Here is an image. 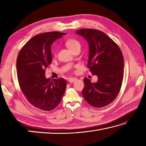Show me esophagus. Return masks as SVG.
I'll use <instances>...</instances> for the list:
<instances>
[{
    "label": "esophagus",
    "mask_w": 146,
    "mask_h": 146,
    "mask_svg": "<svg viewBox=\"0 0 146 146\" xmlns=\"http://www.w3.org/2000/svg\"><path fill=\"white\" fill-rule=\"evenodd\" d=\"M76 80H77V79L75 78H68V82H69L70 83H74V82H75Z\"/></svg>",
    "instance_id": "1"
}]
</instances>
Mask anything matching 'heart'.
<instances>
[{"mask_svg":"<svg viewBox=\"0 0 146 146\" xmlns=\"http://www.w3.org/2000/svg\"><path fill=\"white\" fill-rule=\"evenodd\" d=\"M65 44H66V47L69 49L71 52L76 48L81 47V44H80V42L78 40L73 38L67 39L66 41H65Z\"/></svg>","mask_w":146,"mask_h":146,"instance_id":"heart-1","label":"heart"}]
</instances>
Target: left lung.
<instances>
[{"instance_id": "1", "label": "left lung", "mask_w": 146, "mask_h": 146, "mask_svg": "<svg viewBox=\"0 0 146 146\" xmlns=\"http://www.w3.org/2000/svg\"><path fill=\"white\" fill-rule=\"evenodd\" d=\"M76 34L83 37L88 43V64L97 82L83 79L82 95L94 107L100 108L112 102L119 94L123 78V57L119 46L106 34L94 29H82Z\"/></svg>"}]
</instances>
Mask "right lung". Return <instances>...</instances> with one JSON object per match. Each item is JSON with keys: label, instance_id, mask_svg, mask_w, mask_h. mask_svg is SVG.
Segmentation results:
<instances>
[{"label": "right lung", "instance_id": "add662e5", "mask_svg": "<svg viewBox=\"0 0 146 146\" xmlns=\"http://www.w3.org/2000/svg\"><path fill=\"white\" fill-rule=\"evenodd\" d=\"M64 35L52 31L36 35L17 56V73L21 91L33 106L42 110L56 107L66 90L64 78L51 80L45 76V69L52 62L51 44Z\"/></svg>", "mask_w": 146, "mask_h": 146}]
</instances>
